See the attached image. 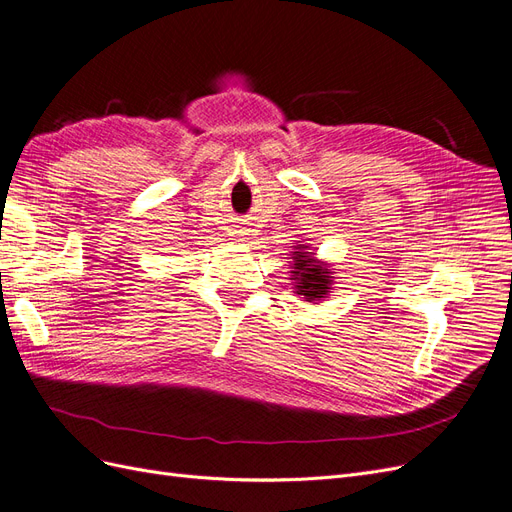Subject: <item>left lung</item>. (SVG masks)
Returning a JSON list of instances; mask_svg holds the SVG:
<instances>
[{"label":"left lung","mask_w":512,"mask_h":512,"mask_svg":"<svg viewBox=\"0 0 512 512\" xmlns=\"http://www.w3.org/2000/svg\"><path fill=\"white\" fill-rule=\"evenodd\" d=\"M293 270L291 280L295 293L302 295L304 302H319L327 298L329 289H332V272L327 270L323 261L315 259V253H308V246L298 244L293 251Z\"/></svg>","instance_id":"obj_1"}]
</instances>
